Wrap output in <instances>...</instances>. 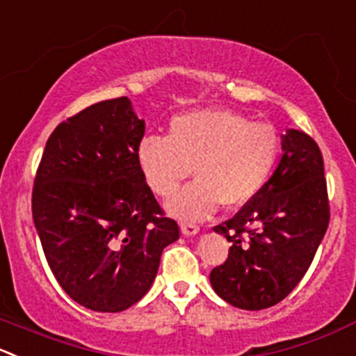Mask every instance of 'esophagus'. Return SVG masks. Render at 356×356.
I'll return each mask as SVG.
<instances>
[{
	"mask_svg": "<svg viewBox=\"0 0 356 356\" xmlns=\"http://www.w3.org/2000/svg\"><path fill=\"white\" fill-rule=\"evenodd\" d=\"M181 231L186 236H193L200 231V226H196L195 222H181Z\"/></svg>",
	"mask_w": 356,
	"mask_h": 356,
	"instance_id": "1",
	"label": "esophagus"
}]
</instances>
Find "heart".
Returning a JSON list of instances; mask_svg holds the SVG:
<instances>
[{
    "label": "heart",
    "instance_id": "1",
    "mask_svg": "<svg viewBox=\"0 0 356 356\" xmlns=\"http://www.w3.org/2000/svg\"><path fill=\"white\" fill-rule=\"evenodd\" d=\"M280 156L273 125L250 122L229 109L175 116L168 136H147L137 160L154 195L168 198L193 170L197 181L168 202L182 219H203L222 203L238 209L259 195Z\"/></svg>",
    "mask_w": 356,
    "mask_h": 356
}]
</instances>
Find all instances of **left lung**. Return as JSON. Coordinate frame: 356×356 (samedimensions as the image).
Masks as SVG:
<instances>
[{
	"label": "left lung",
	"instance_id": "1",
	"mask_svg": "<svg viewBox=\"0 0 356 356\" xmlns=\"http://www.w3.org/2000/svg\"><path fill=\"white\" fill-rule=\"evenodd\" d=\"M284 154L259 195L213 227L229 254L210 271L219 298L240 309L271 308L301 282L330 220L320 147L308 134L289 130Z\"/></svg>",
	"mask_w": 356,
	"mask_h": 356
}]
</instances>
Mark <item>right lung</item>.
Segmentation results:
<instances>
[{
    "label": "right lung",
    "instance_id": "1",
    "mask_svg": "<svg viewBox=\"0 0 356 356\" xmlns=\"http://www.w3.org/2000/svg\"><path fill=\"white\" fill-rule=\"evenodd\" d=\"M144 120L127 97L88 106L48 137L33 219L51 273L78 305L118 313L146 296L179 238L147 186L137 147Z\"/></svg>",
    "mask_w": 356,
    "mask_h": 356
}]
</instances>
